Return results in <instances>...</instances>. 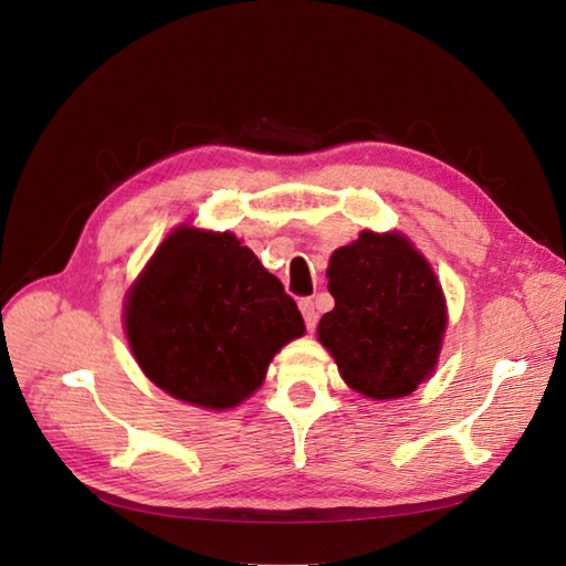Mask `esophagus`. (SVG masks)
<instances>
[{"label":"esophagus","mask_w":566,"mask_h":566,"mask_svg":"<svg viewBox=\"0 0 566 566\" xmlns=\"http://www.w3.org/2000/svg\"><path fill=\"white\" fill-rule=\"evenodd\" d=\"M298 308H301L303 321H306L308 332H313V329H315V325H317V313H315L313 301H311V298H303V301H298Z\"/></svg>","instance_id":"1"}]
</instances>
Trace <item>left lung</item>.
Returning a JSON list of instances; mask_svg holds the SVG:
<instances>
[{"label":"left lung","mask_w":566,"mask_h":566,"mask_svg":"<svg viewBox=\"0 0 566 566\" xmlns=\"http://www.w3.org/2000/svg\"><path fill=\"white\" fill-rule=\"evenodd\" d=\"M335 308L317 339L337 360L344 382L370 399H399L438 366L447 306L442 286L413 243L387 231H360L329 258Z\"/></svg>","instance_id":"obj_1"}]
</instances>
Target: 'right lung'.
I'll list each match as a JSON object with an SVG mask.
<instances>
[{
    "mask_svg": "<svg viewBox=\"0 0 566 566\" xmlns=\"http://www.w3.org/2000/svg\"><path fill=\"white\" fill-rule=\"evenodd\" d=\"M126 337L143 373L167 395L222 411L263 385L272 356L303 335L282 282L222 231L179 227L134 282Z\"/></svg>",
    "mask_w": 566,
    "mask_h": 566,
    "instance_id": "right-lung-1",
    "label": "right lung"
}]
</instances>
